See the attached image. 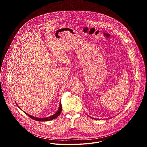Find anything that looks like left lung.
I'll list each match as a JSON object with an SVG mask.
<instances>
[{
	"label": "left lung",
	"mask_w": 147,
	"mask_h": 147,
	"mask_svg": "<svg viewBox=\"0 0 147 147\" xmlns=\"http://www.w3.org/2000/svg\"><path fill=\"white\" fill-rule=\"evenodd\" d=\"M89 117H90V116H89ZM91 118H92V119H94V118H92V117H90Z\"/></svg>",
	"instance_id": "obj_1"
}]
</instances>
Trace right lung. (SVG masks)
Masks as SVG:
<instances>
[{"instance_id": "obj_1", "label": "right lung", "mask_w": 147, "mask_h": 147, "mask_svg": "<svg viewBox=\"0 0 147 147\" xmlns=\"http://www.w3.org/2000/svg\"><path fill=\"white\" fill-rule=\"evenodd\" d=\"M16 105H17V107L20 108V107L18 106V105H17V103H16ZM61 109H62V107H61V102H60L59 107V109H58L57 111L54 115H53L52 116H49V117H44V118H39V117H34V116H31V115H30L29 114L27 113L26 112H24L22 109H21V110H22L27 115H28L30 117H31V119H34V120H35L39 121H50V120H51L55 119H56V117H57L59 116V115L60 114V113H61Z\"/></svg>"}]
</instances>
